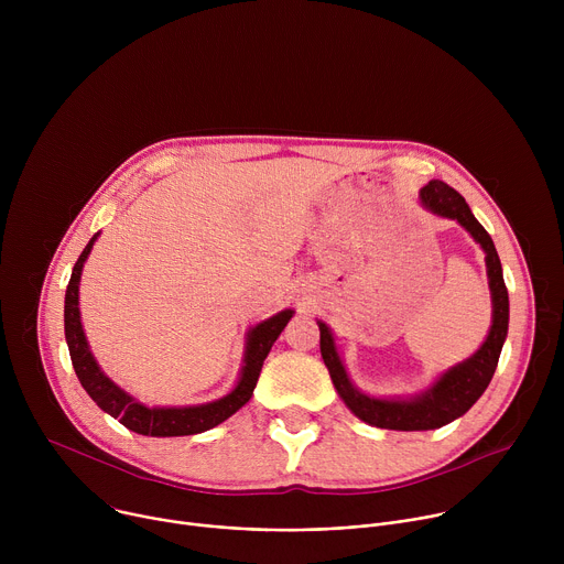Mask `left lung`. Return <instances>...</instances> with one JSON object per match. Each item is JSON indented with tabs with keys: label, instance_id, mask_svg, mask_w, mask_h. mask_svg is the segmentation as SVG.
Listing matches in <instances>:
<instances>
[{
	"label": "left lung",
	"instance_id": "left-lung-1",
	"mask_svg": "<svg viewBox=\"0 0 564 564\" xmlns=\"http://www.w3.org/2000/svg\"><path fill=\"white\" fill-rule=\"evenodd\" d=\"M420 196L426 209H431L437 216L457 220L477 240L481 250L487 252L489 288L494 296V326L489 330L487 341L481 344V348L470 359L446 370L424 394L415 399H375L359 392L350 383L328 326L316 321L321 333V357H324V364L330 370L339 397L359 420H364L370 426L388 431H431L462 417L494 379L502 344L509 330V292L502 279L500 257L496 252L489 231L470 214L462 194H457L444 181H431L420 192Z\"/></svg>",
	"mask_w": 564,
	"mask_h": 564
}]
</instances>
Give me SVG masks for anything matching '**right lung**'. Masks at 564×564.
Returning <instances> with one entry per match:
<instances>
[{
    "instance_id": "1",
    "label": "right lung",
    "mask_w": 564,
    "mask_h": 564,
    "mask_svg": "<svg viewBox=\"0 0 564 564\" xmlns=\"http://www.w3.org/2000/svg\"><path fill=\"white\" fill-rule=\"evenodd\" d=\"M98 234L89 240V246L85 252L79 254L77 263L73 265L70 281L66 285V296H64V335L73 361V370L83 383V388L89 392V397L96 401V404L116 417L122 426L138 435H151V437H178V435H196L203 431H209L231 417L240 406H246L261 375L263 361L268 352L272 350L274 341L288 326V321L292 318V310H283L276 316L263 321L257 328L250 330L248 339V350H246V366L243 372H240L238 386L223 399L212 401V404L203 406H187V409H147L133 397H129L124 390H120L96 364L87 337L83 330V324H79V307H77V285H79V274H83V265L96 243Z\"/></svg>"
}]
</instances>
